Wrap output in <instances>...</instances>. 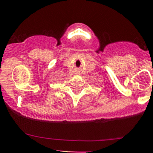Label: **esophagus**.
<instances>
[{
  "instance_id": "obj_1",
  "label": "esophagus",
  "mask_w": 153,
  "mask_h": 153,
  "mask_svg": "<svg viewBox=\"0 0 153 153\" xmlns=\"http://www.w3.org/2000/svg\"><path fill=\"white\" fill-rule=\"evenodd\" d=\"M76 74H78V72H77V73Z\"/></svg>"
}]
</instances>
